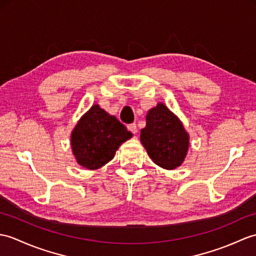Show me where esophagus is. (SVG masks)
<instances>
[{
	"label": "esophagus",
	"instance_id": "esophagus-1",
	"mask_svg": "<svg viewBox=\"0 0 256 256\" xmlns=\"http://www.w3.org/2000/svg\"><path fill=\"white\" fill-rule=\"evenodd\" d=\"M128 128L130 130V132H132L133 134H136L138 133V126H136V124L135 123H132V124H130V126H128Z\"/></svg>",
	"mask_w": 256,
	"mask_h": 256
}]
</instances>
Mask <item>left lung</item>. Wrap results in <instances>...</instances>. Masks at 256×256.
<instances>
[{"label":"left lung","mask_w":256,"mask_h":256,"mask_svg":"<svg viewBox=\"0 0 256 256\" xmlns=\"http://www.w3.org/2000/svg\"><path fill=\"white\" fill-rule=\"evenodd\" d=\"M140 142L154 162L172 170L184 162L190 138L179 118L164 104H158L148 111Z\"/></svg>","instance_id":"left-lung-1"}]
</instances>
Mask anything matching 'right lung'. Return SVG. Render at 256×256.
I'll use <instances>...</instances> for the list:
<instances>
[{
    "label": "right lung",
    "mask_w": 256,
    "mask_h": 256,
    "mask_svg": "<svg viewBox=\"0 0 256 256\" xmlns=\"http://www.w3.org/2000/svg\"><path fill=\"white\" fill-rule=\"evenodd\" d=\"M132 136L116 116L94 104L72 130L70 146L77 164L96 170L109 162L122 142Z\"/></svg>",
    "instance_id": "1"
}]
</instances>
